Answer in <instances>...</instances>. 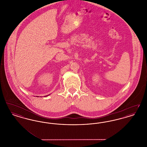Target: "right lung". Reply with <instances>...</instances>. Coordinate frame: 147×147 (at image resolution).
<instances>
[{"mask_svg": "<svg viewBox=\"0 0 147 147\" xmlns=\"http://www.w3.org/2000/svg\"><path fill=\"white\" fill-rule=\"evenodd\" d=\"M49 95H47V96H49Z\"/></svg>", "mask_w": 147, "mask_h": 147, "instance_id": "obj_1", "label": "right lung"}]
</instances>
